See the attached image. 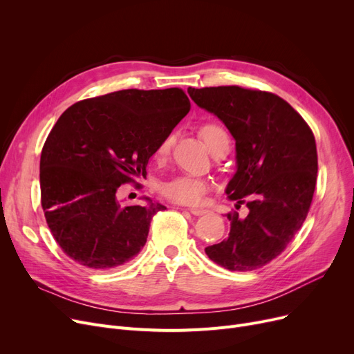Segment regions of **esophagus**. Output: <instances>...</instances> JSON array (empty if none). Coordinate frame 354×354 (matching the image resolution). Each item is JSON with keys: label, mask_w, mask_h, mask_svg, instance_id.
Returning a JSON list of instances; mask_svg holds the SVG:
<instances>
[{"label": "esophagus", "mask_w": 354, "mask_h": 354, "mask_svg": "<svg viewBox=\"0 0 354 354\" xmlns=\"http://www.w3.org/2000/svg\"><path fill=\"white\" fill-rule=\"evenodd\" d=\"M188 211H189L192 215H195V216H201V215L208 214V209H199V208H189Z\"/></svg>", "instance_id": "34e87169"}]
</instances>
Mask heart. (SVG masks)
<instances>
[{"label": "heart", "mask_w": 354, "mask_h": 354, "mask_svg": "<svg viewBox=\"0 0 354 354\" xmlns=\"http://www.w3.org/2000/svg\"><path fill=\"white\" fill-rule=\"evenodd\" d=\"M201 136L203 142H205L207 147L211 149L218 139L225 138L227 133L221 126L208 123L201 127ZM172 143H174L172 135H167L165 139H162V142L156 147V156L163 158L169 153ZM209 188H211V183L207 179L195 178L191 175H179L162 182L159 191L165 198L182 203V205H201Z\"/></svg>", "instance_id": "b5f03b06"}]
</instances>
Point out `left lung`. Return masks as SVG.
Instances as JSON below:
<instances>
[{
  "label": "left lung",
  "instance_id": "obj_1",
  "mask_svg": "<svg viewBox=\"0 0 354 354\" xmlns=\"http://www.w3.org/2000/svg\"><path fill=\"white\" fill-rule=\"evenodd\" d=\"M191 99L215 115L235 139L236 171L228 199L243 203L245 218L228 214V238L205 248L230 271L268 264L288 245L308 214L317 180V149L304 119L281 97L238 86L188 87Z\"/></svg>",
  "mask_w": 354,
  "mask_h": 354
}]
</instances>
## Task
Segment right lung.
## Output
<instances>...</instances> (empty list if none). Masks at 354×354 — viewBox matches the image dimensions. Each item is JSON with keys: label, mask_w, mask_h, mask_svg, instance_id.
<instances>
[{"label": "right lung", "mask_w": 354, "mask_h": 354, "mask_svg": "<svg viewBox=\"0 0 354 354\" xmlns=\"http://www.w3.org/2000/svg\"><path fill=\"white\" fill-rule=\"evenodd\" d=\"M189 109L178 87L127 88L82 100L59 118L40 159L41 207L73 261L110 270L140 252L153 215L166 207L147 196L145 205L124 207L118 189L146 175L158 145Z\"/></svg>", "instance_id": "obj_1"}]
</instances>
